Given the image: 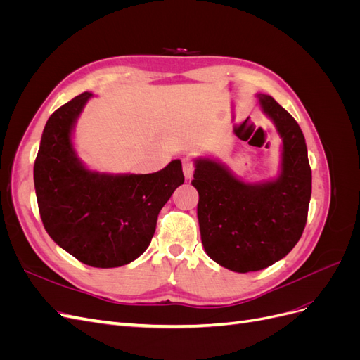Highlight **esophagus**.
<instances>
[{"instance_id": "obj_1", "label": "esophagus", "mask_w": 360, "mask_h": 360, "mask_svg": "<svg viewBox=\"0 0 360 360\" xmlns=\"http://www.w3.org/2000/svg\"><path fill=\"white\" fill-rule=\"evenodd\" d=\"M193 171H195V163L191 158H184L183 159V172H184V177L186 179H192L193 176Z\"/></svg>"}]
</instances>
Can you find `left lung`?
<instances>
[{
    "instance_id": "1",
    "label": "left lung",
    "mask_w": 360,
    "mask_h": 360,
    "mask_svg": "<svg viewBox=\"0 0 360 360\" xmlns=\"http://www.w3.org/2000/svg\"><path fill=\"white\" fill-rule=\"evenodd\" d=\"M282 136L275 181L248 184L221 163L198 159L192 184L200 193L198 222L207 255L238 274L263 270L296 246L308 219L311 167L302 130L274 97L258 94Z\"/></svg>"
}]
</instances>
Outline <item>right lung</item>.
Here are the masks:
<instances>
[{"instance_id":"right-lung-1","label":"right lung","mask_w":360,"mask_h":360,"mask_svg":"<svg viewBox=\"0 0 360 360\" xmlns=\"http://www.w3.org/2000/svg\"><path fill=\"white\" fill-rule=\"evenodd\" d=\"M90 93L53 112L34 162V188L43 226L81 263L120 267L148 248L158 216L184 181L181 162L153 174L111 176L86 169L72 147V127Z\"/></svg>"}]
</instances>
